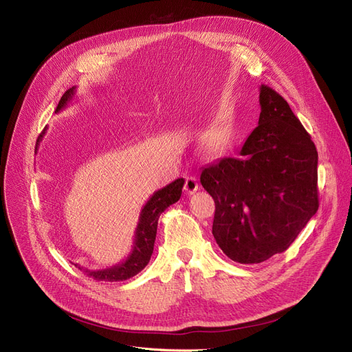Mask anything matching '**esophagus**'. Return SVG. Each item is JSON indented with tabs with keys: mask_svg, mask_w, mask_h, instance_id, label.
<instances>
[{
	"mask_svg": "<svg viewBox=\"0 0 352 352\" xmlns=\"http://www.w3.org/2000/svg\"><path fill=\"white\" fill-rule=\"evenodd\" d=\"M198 188H199V186H198V181H197L195 177H188L186 179V186H184V190H186L187 194L191 195V194L197 192Z\"/></svg>",
	"mask_w": 352,
	"mask_h": 352,
	"instance_id": "34e87169",
	"label": "esophagus"
}]
</instances>
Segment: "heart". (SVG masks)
<instances>
[{"instance_id": "heart-1", "label": "heart", "mask_w": 352, "mask_h": 352, "mask_svg": "<svg viewBox=\"0 0 352 352\" xmlns=\"http://www.w3.org/2000/svg\"><path fill=\"white\" fill-rule=\"evenodd\" d=\"M231 138V126L224 121H217L208 125L201 134V142L210 153H217L228 144Z\"/></svg>"}]
</instances>
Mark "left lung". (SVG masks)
Here are the masks:
<instances>
[{"label": "left lung", "instance_id": "obj_1", "mask_svg": "<svg viewBox=\"0 0 352 352\" xmlns=\"http://www.w3.org/2000/svg\"><path fill=\"white\" fill-rule=\"evenodd\" d=\"M258 126L239 158H223L201 173L215 201L212 235L239 264L284 252L318 210V153L288 102L260 87Z\"/></svg>", "mask_w": 352, "mask_h": 352}]
</instances>
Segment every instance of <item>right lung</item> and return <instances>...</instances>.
<instances>
[{
	"label": "right lung",
	"instance_id": "right-lung-1",
	"mask_svg": "<svg viewBox=\"0 0 352 352\" xmlns=\"http://www.w3.org/2000/svg\"><path fill=\"white\" fill-rule=\"evenodd\" d=\"M77 88L72 87L65 94L61 97L57 109L55 113H60L64 108L68 107L69 102H72L74 97H76ZM47 131V126L44 131L40 134L38 140H36L35 150H38V145L44 138V134ZM186 179L178 178L173 181L168 186L155 191L151 198L145 202L142 207L138 218V224L134 232V241H133V250L128 254L125 260L117 265H113L109 268L104 270H88L84 267H78V270L84 271L91 278L97 281H107V283H114V281H125L131 276L137 275L141 270L145 268V265L150 263V258L154 251V243L157 236V226H158V218L160 215L168 208L170 206L175 204L182 194V187Z\"/></svg>",
	"mask_w": 352,
	"mask_h": 352
}]
</instances>
